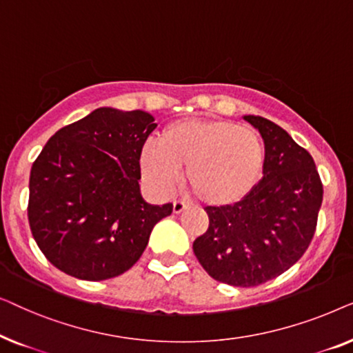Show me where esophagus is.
<instances>
[{"mask_svg": "<svg viewBox=\"0 0 353 353\" xmlns=\"http://www.w3.org/2000/svg\"><path fill=\"white\" fill-rule=\"evenodd\" d=\"M188 204H185V202H181V201H175L173 202V214H181V212H185L186 209H188Z\"/></svg>", "mask_w": 353, "mask_h": 353, "instance_id": "34e87169", "label": "esophagus"}]
</instances>
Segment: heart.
Wrapping results in <instances>:
<instances>
[{
    "label": "heart",
    "instance_id": "obj_1",
    "mask_svg": "<svg viewBox=\"0 0 353 353\" xmlns=\"http://www.w3.org/2000/svg\"><path fill=\"white\" fill-rule=\"evenodd\" d=\"M157 143L143 148L139 163L149 185L161 192L172 191L186 168V183L197 199L223 207L245 199L263 175V141L248 125L181 119L168 123Z\"/></svg>",
    "mask_w": 353,
    "mask_h": 353
}]
</instances>
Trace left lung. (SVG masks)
Here are the masks:
<instances>
[{"label": "left lung", "instance_id": "1", "mask_svg": "<svg viewBox=\"0 0 353 353\" xmlns=\"http://www.w3.org/2000/svg\"><path fill=\"white\" fill-rule=\"evenodd\" d=\"M244 120L263 138V176L245 199L205 207L209 230L192 243V250L216 281L252 288L279 276L308 249L323 185L312 156L286 130L259 115Z\"/></svg>", "mask_w": 353, "mask_h": 353}]
</instances>
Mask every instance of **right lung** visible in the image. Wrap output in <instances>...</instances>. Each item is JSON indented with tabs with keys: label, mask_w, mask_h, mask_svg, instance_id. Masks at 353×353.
<instances>
[{
	"label": "right lung",
	"mask_w": 353,
	"mask_h": 353,
	"mask_svg": "<svg viewBox=\"0 0 353 353\" xmlns=\"http://www.w3.org/2000/svg\"><path fill=\"white\" fill-rule=\"evenodd\" d=\"M156 127L144 110L99 108L45 144L30 172L28 223L61 272L86 281L119 276L172 214V204H149L139 190V157Z\"/></svg>",
	"instance_id": "1"
}]
</instances>
